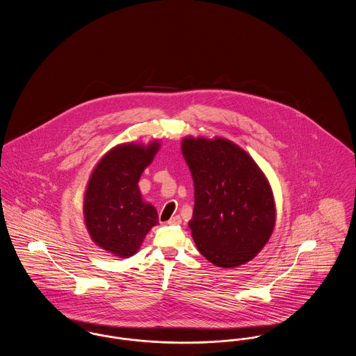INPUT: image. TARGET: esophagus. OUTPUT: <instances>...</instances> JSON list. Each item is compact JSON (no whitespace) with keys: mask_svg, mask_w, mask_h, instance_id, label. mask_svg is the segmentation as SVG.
I'll return each instance as SVG.
<instances>
[{"mask_svg":"<svg viewBox=\"0 0 356 356\" xmlns=\"http://www.w3.org/2000/svg\"><path fill=\"white\" fill-rule=\"evenodd\" d=\"M167 224L179 225V224H181V218L180 216H173V218H170V220L167 221Z\"/></svg>","mask_w":356,"mask_h":356,"instance_id":"34e87169","label":"esophagus"}]
</instances>
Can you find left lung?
Wrapping results in <instances>:
<instances>
[{"label": "left lung", "mask_w": 356, "mask_h": 356, "mask_svg": "<svg viewBox=\"0 0 356 356\" xmlns=\"http://www.w3.org/2000/svg\"><path fill=\"white\" fill-rule=\"evenodd\" d=\"M181 152L195 186L188 225L199 252L221 268L252 260L270 240L276 220L266 175L248 153L222 137L186 136Z\"/></svg>", "instance_id": "1"}]
</instances>
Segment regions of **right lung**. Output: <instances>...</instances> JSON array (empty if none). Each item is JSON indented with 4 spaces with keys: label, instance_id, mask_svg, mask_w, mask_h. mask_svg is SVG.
<instances>
[{
    "label": "right lung",
    "instance_id": "obj_1",
    "mask_svg": "<svg viewBox=\"0 0 356 356\" xmlns=\"http://www.w3.org/2000/svg\"><path fill=\"white\" fill-rule=\"evenodd\" d=\"M160 143L119 144L102 156L92 172L84 196V221L89 236L119 257L135 254L144 237L159 222L152 204L143 200L138 180L152 163Z\"/></svg>",
    "mask_w": 356,
    "mask_h": 356
}]
</instances>
